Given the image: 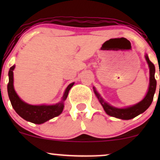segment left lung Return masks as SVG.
<instances>
[{"label":"left lung","instance_id":"1","mask_svg":"<svg viewBox=\"0 0 160 160\" xmlns=\"http://www.w3.org/2000/svg\"><path fill=\"white\" fill-rule=\"evenodd\" d=\"M145 58H146V60L150 68V86L145 98L139 103H138L134 106H132V107L122 108V109L113 108L109 105L108 103H106L105 102H104V100L100 96V95L95 90V93L96 95L97 98H98L99 102L102 104L104 110L108 115L111 116V117H117V118L119 119H122V120H130V119H132L134 117H137L138 115L142 113L143 112H144L150 107L152 102H153V95L156 92L157 80H156L155 77H154V74H155V66L150 61L149 58H148L147 55L145 56Z\"/></svg>","mask_w":160,"mask_h":160}]
</instances>
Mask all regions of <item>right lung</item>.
I'll list each match as a JSON object with an SVG mask.
<instances>
[{
	"label": "right lung",
	"mask_w": 160,
	"mask_h": 160,
	"mask_svg": "<svg viewBox=\"0 0 160 160\" xmlns=\"http://www.w3.org/2000/svg\"><path fill=\"white\" fill-rule=\"evenodd\" d=\"M15 65L12 66L9 71V82L7 85V92L11 104L16 113L24 120L35 124H41L47 120L58 116L63 111V102L67 98L68 92L74 85L72 82L67 87L62 97V101L55 105H31L22 102L16 93L13 88V69Z\"/></svg>",
	"instance_id": "obj_1"
}]
</instances>
